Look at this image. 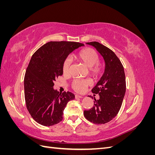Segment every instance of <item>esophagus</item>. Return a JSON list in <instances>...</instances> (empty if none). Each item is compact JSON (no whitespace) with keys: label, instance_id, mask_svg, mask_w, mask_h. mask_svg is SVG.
<instances>
[{"label":"esophagus","instance_id":"esophagus-1","mask_svg":"<svg viewBox=\"0 0 155 155\" xmlns=\"http://www.w3.org/2000/svg\"><path fill=\"white\" fill-rule=\"evenodd\" d=\"M81 97H82L81 96H79V95H78V94L75 95V98H76V99H78V98H81Z\"/></svg>","mask_w":155,"mask_h":155}]
</instances>
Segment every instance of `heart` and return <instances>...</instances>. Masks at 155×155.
Masks as SVG:
<instances>
[{"instance_id": "obj_1", "label": "heart", "mask_w": 155, "mask_h": 155, "mask_svg": "<svg viewBox=\"0 0 155 155\" xmlns=\"http://www.w3.org/2000/svg\"><path fill=\"white\" fill-rule=\"evenodd\" d=\"M77 58L88 67L89 72L92 76L98 78L104 72V66L99 61V55L96 51L91 48H87L81 50L77 55ZM72 60L67 58L64 60L63 63V72L64 74H68L70 72ZM91 82L87 79H74L72 83V87L75 91L82 92L90 85Z\"/></svg>"}]
</instances>
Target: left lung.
Instances as JSON below:
<instances>
[{
	"label": "left lung",
	"instance_id": "left-lung-1",
	"mask_svg": "<svg viewBox=\"0 0 155 155\" xmlns=\"http://www.w3.org/2000/svg\"><path fill=\"white\" fill-rule=\"evenodd\" d=\"M87 44L94 46L102 55L105 68L100 81L92 89V93L100 96L99 100L94 97L93 107L84 111V116L91 122L105 124L118 114L122 104L126 91L124 69L114 51L107 46L96 41Z\"/></svg>",
	"mask_w": 155,
	"mask_h": 155
}]
</instances>
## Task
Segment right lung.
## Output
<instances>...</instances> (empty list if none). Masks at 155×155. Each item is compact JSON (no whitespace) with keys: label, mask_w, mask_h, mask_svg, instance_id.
<instances>
[{"label":"right lung","mask_w":155,"mask_h":155,"mask_svg":"<svg viewBox=\"0 0 155 155\" xmlns=\"http://www.w3.org/2000/svg\"><path fill=\"white\" fill-rule=\"evenodd\" d=\"M82 46L77 42L50 41L32 55L25 76V97L28 110L38 124L51 126L62 121L65 107L75 96L54 90V82L63 75L64 60Z\"/></svg>","instance_id":"right-lung-1"}]
</instances>
